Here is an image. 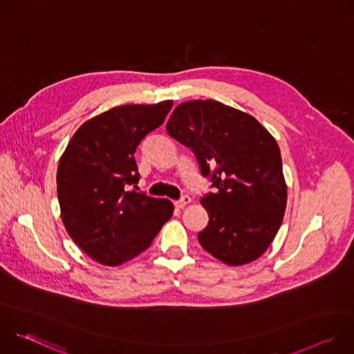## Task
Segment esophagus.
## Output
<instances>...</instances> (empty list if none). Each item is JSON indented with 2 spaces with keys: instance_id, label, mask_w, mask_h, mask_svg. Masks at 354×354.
Returning a JSON list of instances; mask_svg holds the SVG:
<instances>
[{
  "instance_id": "34e87169",
  "label": "esophagus",
  "mask_w": 354,
  "mask_h": 354,
  "mask_svg": "<svg viewBox=\"0 0 354 354\" xmlns=\"http://www.w3.org/2000/svg\"><path fill=\"white\" fill-rule=\"evenodd\" d=\"M190 203V197L189 196H182L179 200H176L175 201V206L178 207V209H183L186 205H189Z\"/></svg>"
}]
</instances>
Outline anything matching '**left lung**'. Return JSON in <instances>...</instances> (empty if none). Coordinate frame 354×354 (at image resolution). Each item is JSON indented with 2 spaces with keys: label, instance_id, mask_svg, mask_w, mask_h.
Returning a JSON list of instances; mask_svg holds the SVG:
<instances>
[{
  "label": "left lung",
  "instance_id": "left-lung-1",
  "mask_svg": "<svg viewBox=\"0 0 354 354\" xmlns=\"http://www.w3.org/2000/svg\"><path fill=\"white\" fill-rule=\"evenodd\" d=\"M168 134L189 147L214 192L200 198L209 213L200 245L225 265L254 262L274 239L286 212L280 148L254 118L217 100L175 108Z\"/></svg>",
  "mask_w": 354,
  "mask_h": 354
}]
</instances>
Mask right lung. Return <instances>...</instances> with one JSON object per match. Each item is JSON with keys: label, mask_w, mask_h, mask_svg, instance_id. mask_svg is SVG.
I'll use <instances>...</instances> for the list:
<instances>
[{"label": "right lung", "mask_w": 354, "mask_h": 354, "mask_svg": "<svg viewBox=\"0 0 354 354\" xmlns=\"http://www.w3.org/2000/svg\"><path fill=\"white\" fill-rule=\"evenodd\" d=\"M171 108L172 100L112 108L85 122L60 158L62 220L80 249L99 263L133 259L172 217L169 200L130 187L140 179L137 145L164 123Z\"/></svg>", "instance_id": "add662e5"}]
</instances>
